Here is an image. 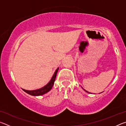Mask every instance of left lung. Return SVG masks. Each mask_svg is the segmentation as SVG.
<instances>
[{"mask_svg":"<svg viewBox=\"0 0 126 126\" xmlns=\"http://www.w3.org/2000/svg\"><path fill=\"white\" fill-rule=\"evenodd\" d=\"M84 90L85 91H86V92H87V93H89V92H88V91H86V90H85V89H84Z\"/></svg>","mask_w":126,"mask_h":126,"instance_id":"1","label":"left lung"}]
</instances>
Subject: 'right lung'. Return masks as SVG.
Masks as SVG:
<instances>
[{"mask_svg": "<svg viewBox=\"0 0 126 126\" xmlns=\"http://www.w3.org/2000/svg\"><path fill=\"white\" fill-rule=\"evenodd\" d=\"M58 69H59V68H57V69H56V71H55L52 79H51V80L49 81V82L45 86L42 87V88L36 89V90H34V91H27V90H25V89H23V90L25 92H26L28 94H29L32 95H34V96L41 95L44 94L48 92L52 88V87L53 85H54V81L55 80V78H56L57 73V72H58Z\"/></svg>", "mask_w": 126, "mask_h": 126, "instance_id": "1", "label": "right lung"}]
</instances>
